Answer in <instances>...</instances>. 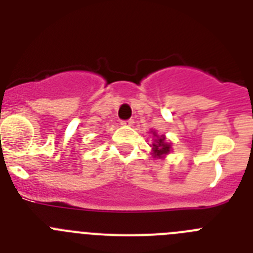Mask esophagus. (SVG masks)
<instances>
[{"instance_id": "obj_1", "label": "esophagus", "mask_w": 253, "mask_h": 253, "mask_svg": "<svg viewBox=\"0 0 253 253\" xmlns=\"http://www.w3.org/2000/svg\"><path fill=\"white\" fill-rule=\"evenodd\" d=\"M134 124V120L133 119H129V120H123L122 125H125V126H130V125Z\"/></svg>"}]
</instances>
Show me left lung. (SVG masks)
<instances>
[{
  "instance_id": "1",
  "label": "left lung",
  "mask_w": 253,
  "mask_h": 253,
  "mask_svg": "<svg viewBox=\"0 0 253 253\" xmlns=\"http://www.w3.org/2000/svg\"><path fill=\"white\" fill-rule=\"evenodd\" d=\"M154 143L152 144V151H153V158H163L166 154L169 153L171 151V144L166 142V137L165 135H157L156 131H153Z\"/></svg>"
}]
</instances>
